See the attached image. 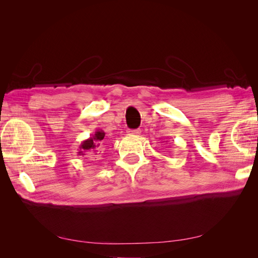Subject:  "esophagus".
Listing matches in <instances>:
<instances>
[{"label": "esophagus", "instance_id": "obj_1", "mask_svg": "<svg viewBox=\"0 0 258 258\" xmlns=\"http://www.w3.org/2000/svg\"><path fill=\"white\" fill-rule=\"evenodd\" d=\"M128 135L129 136H139L140 134H141V130L140 129H136V130H128Z\"/></svg>", "mask_w": 258, "mask_h": 258}]
</instances>
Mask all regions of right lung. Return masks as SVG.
Here are the masks:
<instances>
[{"label":"right lung","mask_w":258,"mask_h":258,"mask_svg":"<svg viewBox=\"0 0 258 258\" xmlns=\"http://www.w3.org/2000/svg\"><path fill=\"white\" fill-rule=\"evenodd\" d=\"M104 131L103 130H97L96 134L93 135L92 137H90L89 139L85 140L83 141L80 145V152L79 155L81 156H85V155H93L98 156L100 154L101 151V142H102V140L104 139Z\"/></svg>","instance_id":"1"}]
</instances>
